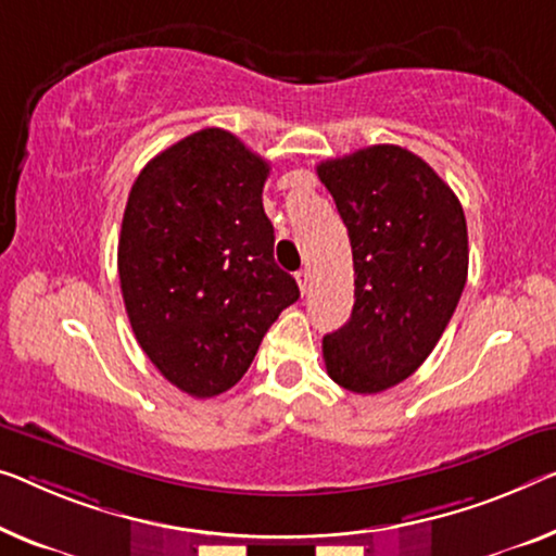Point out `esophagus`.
<instances>
[{"label":"esophagus","instance_id":"1","mask_svg":"<svg viewBox=\"0 0 556 556\" xmlns=\"http://www.w3.org/2000/svg\"><path fill=\"white\" fill-rule=\"evenodd\" d=\"M309 281H312L309 271H306V269L296 271V285H300V292H302V294H306V289H309Z\"/></svg>","mask_w":556,"mask_h":556}]
</instances>
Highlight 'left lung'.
Masks as SVG:
<instances>
[{
	"instance_id": "8db88e82",
	"label": "left lung",
	"mask_w": 556,
	"mask_h": 556,
	"mask_svg": "<svg viewBox=\"0 0 556 556\" xmlns=\"http://www.w3.org/2000/svg\"><path fill=\"white\" fill-rule=\"evenodd\" d=\"M350 231L354 306L321 342L327 375L377 394L421 367L467 285V219L457 194L409 149L375 144L317 167Z\"/></svg>"
}]
</instances>
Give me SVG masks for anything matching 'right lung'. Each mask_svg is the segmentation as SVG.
<instances>
[{
	"mask_svg": "<svg viewBox=\"0 0 556 556\" xmlns=\"http://www.w3.org/2000/svg\"><path fill=\"white\" fill-rule=\"evenodd\" d=\"M267 177L269 162L210 127L156 154L131 185L117 252L129 325L162 377L197 400L235 387L300 300L275 262Z\"/></svg>",
	"mask_w": 556,
	"mask_h": 556,
	"instance_id": "1",
	"label": "right lung"
}]
</instances>
